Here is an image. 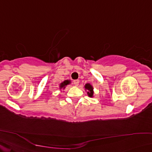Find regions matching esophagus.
Returning a JSON list of instances; mask_svg holds the SVG:
<instances>
[{"instance_id":"obj_1","label":"esophagus","mask_w":152,"mask_h":152,"mask_svg":"<svg viewBox=\"0 0 152 152\" xmlns=\"http://www.w3.org/2000/svg\"><path fill=\"white\" fill-rule=\"evenodd\" d=\"M73 83H74V85H75V86H78V84H79V80H74L73 81Z\"/></svg>"}]
</instances>
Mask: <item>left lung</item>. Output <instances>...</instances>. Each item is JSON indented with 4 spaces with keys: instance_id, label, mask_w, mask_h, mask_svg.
Segmentation results:
<instances>
[{
    "instance_id": "obj_1",
    "label": "left lung",
    "mask_w": 152,
    "mask_h": 152,
    "mask_svg": "<svg viewBox=\"0 0 152 152\" xmlns=\"http://www.w3.org/2000/svg\"><path fill=\"white\" fill-rule=\"evenodd\" d=\"M85 91L87 93V95L89 97H94V91H93V86L89 83H86L85 85Z\"/></svg>"
}]
</instances>
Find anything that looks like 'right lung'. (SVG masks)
<instances>
[{
  "instance_id": "1",
  "label": "right lung",
  "mask_w": 152,
  "mask_h": 152,
  "mask_svg": "<svg viewBox=\"0 0 152 152\" xmlns=\"http://www.w3.org/2000/svg\"><path fill=\"white\" fill-rule=\"evenodd\" d=\"M70 83H71L70 80H64V82H62V83L59 84V89H60V90H61V89H65L66 87V86L69 85Z\"/></svg>"
}]
</instances>
